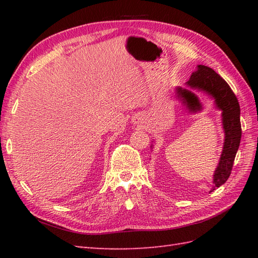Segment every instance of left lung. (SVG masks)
<instances>
[{
  "mask_svg": "<svg viewBox=\"0 0 258 258\" xmlns=\"http://www.w3.org/2000/svg\"><path fill=\"white\" fill-rule=\"evenodd\" d=\"M187 84L191 89L205 91L215 98L217 107L223 111V125L225 131V142L218 166L214 174L212 190L220 187L226 182L231 175L235 156L242 138V126H240V108L236 95L221 75H218L213 69L199 65L196 72L190 75ZM178 94L187 103L190 109H199L201 107L199 100L193 93L187 90L177 89ZM211 190V191H212Z\"/></svg>",
  "mask_w": 258,
  "mask_h": 258,
  "instance_id": "8db88e82",
  "label": "left lung"
}]
</instances>
